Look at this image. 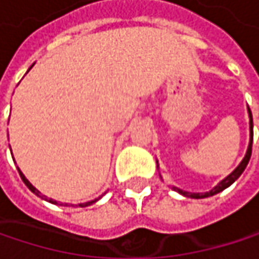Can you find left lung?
<instances>
[{
	"label": "left lung",
	"mask_w": 259,
	"mask_h": 259,
	"mask_svg": "<svg viewBox=\"0 0 259 259\" xmlns=\"http://www.w3.org/2000/svg\"><path fill=\"white\" fill-rule=\"evenodd\" d=\"M247 111H249V117H250V142H249V148H247V153H246V156H244V159L241 160V163L234 169L233 172L225 179V180H222L214 189H211L210 192H205V193H189V192H183L180 189H177L180 193H183L184 196H189V198H196V199H199V198H207V196H213V195H216V193H219V192H222V190H225L227 187H230L231 184H233L234 181L237 180L241 174H243V171L246 169V166H247V163H249V160H250V156H252V141H253V121H252V112H250V109L247 108Z\"/></svg>",
	"instance_id": "left-lung-1"
}]
</instances>
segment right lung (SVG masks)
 Listing matches in <instances>:
<instances>
[{
    "instance_id": "add662e5",
    "label": "right lung",
    "mask_w": 259,
    "mask_h": 259,
    "mask_svg": "<svg viewBox=\"0 0 259 259\" xmlns=\"http://www.w3.org/2000/svg\"><path fill=\"white\" fill-rule=\"evenodd\" d=\"M18 171H19V176H21V179H22V180H24V183L26 184V187H28L31 192H34L35 195H38V190H35V187H34V186H32L29 181L26 180L25 176L21 172V169H18ZM45 199H48V201H49V202H52V204H57V201H54V199H51V198H46V196H45ZM96 201H97V199H94V201H90V202H85V204H79V207H87V205H91V204H93V202H96Z\"/></svg>"
}]
</instances>
